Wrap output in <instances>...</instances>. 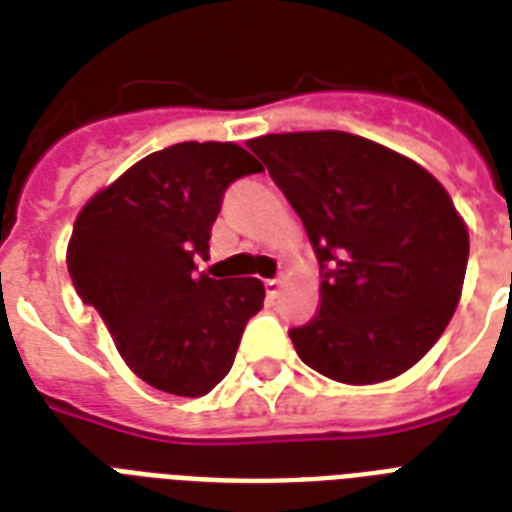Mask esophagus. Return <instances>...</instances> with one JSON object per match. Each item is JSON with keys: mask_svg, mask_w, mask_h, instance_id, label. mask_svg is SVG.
Listing matches in <instances>:
<instances>
[{"mask_svg": "<svg viewBox=\"0 0 512 512\" xmlns=\"http://www.w3.org/2000/svg\"><path fill=\"white\" fill-rule=\"evenodd\" d=\"M279 289H281V281L279 279H268V281H265V292H268V297H271V300H276V297H279Z\"/></svg>", "mask_w": 512, "mask_h": 512, "instance_id": "obj_1", "label": "esophagus"}]
</instances>
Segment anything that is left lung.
I'll return each instance as SVG.
<instances>
[{
	"mask_svg": "<svg viewBox=\"0 0 512 512\" xmlns=\"http://www.w3.org/2000/svg\"><path fill=\"white\" fill-rule=\"evenodd\" d=\"M303 220L321 265V308L289 329L305 364L372 385L406 372L460 303L468 231L449 193L412 159L348 132L247 143Z\"/></svg>",
	"mask_w": 512,
	"mask_h": 512,
	"instance_id": "left-lung-1",
	"label": "left lung"
}]
</instances>
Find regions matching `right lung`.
Masks as SVG:
<instances>
[{
  "label": "right lung",
  "instance_id": "obj_1",
  "mask_svg": "<svg viewBox=\"0 0 512 512\" xmlns=\"http://www.w3.org/2000/svg\"><path fill=\"white\" fill-rule=\"evenodd\" d=\"M263 172L236 143H177L140 159L76 217L68 273L132 372L172 396H207L231 372L260 279H209V236L233 180Z\"/></svg>",
  "mask_w": 512,
  "mask_h": 512
}]
</instances>
